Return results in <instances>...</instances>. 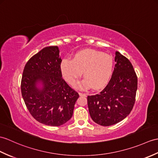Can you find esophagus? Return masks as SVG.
<instances>
[{
  "label": "esophagus",
  "mask_w": 158,
  "mask_h": 158,
  "mask_svg": "<svg viewBox=\"0 0 158 158\" xmlns=\"http://www.w3.org/2000/svg\"><path fill=\"white\" fill-rule=\"evenodd\" d=\"M79 96H87V94L82 93V92H79Z\"/></svg>",
  "instance_id": "esophagus-1"
}]
</instances>
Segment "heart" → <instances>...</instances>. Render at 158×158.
<instances>
[{
	"label": "heart",
	"mask_w": 158,
	"mask_h": 158,
	"mask_svg": "<svg viewBox=\"0 0 158 158\" xmlns=\"http://www.w3.org/2000/svg\"><path fill=\"white\" fill-rule=\"evenodd\" d=\"M114 69L113 57L96 50H84L76 53L73 60L64 58L60 71L64 79L71 85L77 82L83 75L85 77L79 86L82 89L91 87L101 89L110 79Z\"/></svg>",
	"instance_id": "1"
}]
</instances>
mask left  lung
I'll list each match as a JSON object with an SVG mask.
<instances>
[{"instance_id": "left-lung-1", "label": "left lung", "mask_w": 158, "mask_h": 158, "mask_svg": "<svg viewBox=\"0 0 158 158\" xmlns=\"http://www.w3.org/2000/svg\"><path fill=\"white\" fill-rule=\"evenodd\" d=\"M115 67L107 84L100 93L87 96L91 118L102 126L120 122L133 108L137 89V76L127 57L116 52Z\"/></svg>"}]
</instances>
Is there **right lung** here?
I'll use <instances>...</instances> for the list:
<instances>
[{
    "instance_id": "obj_1",
    "label": "right lung",
    "mask_w": 158,
    "mask_h": 158,
    "mask_svg": "<svg viewBox=\"0 0 158 158\" xmlns=\"http://www.w3.org/2000/svg\"><path fill=\"white\" fill-rule=\"evenodd\" d=\"M58 46H48L34 55L25 64L21 89L25 106L39 123L58 127L73 116L79 94L62 77ZM43 82L38 89L36 84Z\"/></svg>"
}]
</instances>
